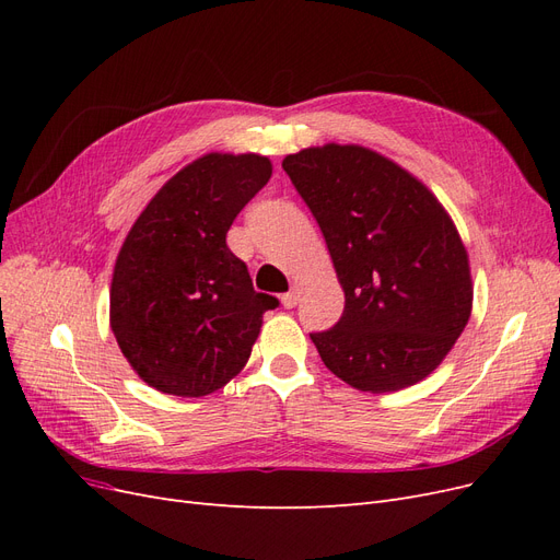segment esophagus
Masks as SVG:
<instances>
[{
    "label": "esophagus",
    "instance_id": "obj_1",
    "mask_svg": "<svg viewBox=\"0 0 560 560\" xmlns=\"http://www.w3.org/2000/svg\"><path fill=\"white\" fill-rule=\"evenodd\" d=\"M299 290H296V287H294V290H290V292H287V294H282V306L284 308H294L296 306V303H299Z\"/></svg>",
    "mask_w": 560,
    "mask_h": 560
}]
</instances>
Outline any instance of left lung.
I'll return each instance as SVG.
<instances>
[{"label":"left lung","instance_id":"obj_1","mask_svg":"<svg viewBox=\"0 0 560 560\" xmlns=\"http://www.w3.org/2000/svg\"><path fill=\"white\" fill-rule=\"evenodd\" d=\"M325 235L346 292L341 319L311 338L362 393H395L442 364L471 313L465 245L425 184L358 144L282 161Z\"/></svg>","mask_w":560,"mask_h":560}]
</instances>
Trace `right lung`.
Returning <instances> with one entry per match:
<instances>
[{"instance_id":"obj_1","label":"right lung","mask_w":560,"mask_h":560,"mask_svg":"<svg viewBox=\"0 0 560 560\" xmlns=\"http://www.w3.org/2000/svg\"><path fill=\"white\" fill-rule=\"evenodd\" d=\"M257 154H208L163 184L118 252L109 294L116 343L165 395L202 397L247 364L266 311L226 245L233 219L270 179Z\"/></svg>"}]
</instances>
